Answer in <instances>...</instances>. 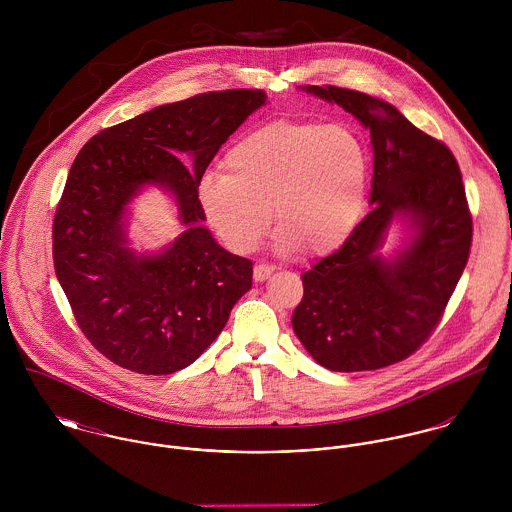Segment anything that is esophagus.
Returning <instances> with one entry per match:
<instances>
[{
  "label": "esophagus",
  "mask_w": 512,
  "mask_h": 512,
  "mask_svg": "<svg viewBox=\"0 0 512 512\" xmlns=\"http://www.w3.org/2000/svg\"><path fill=\"white\" fill-rule=\"evenodd\" d=\"M274 266L272 264H256L254 266V280L256 282H264V280H268L272 274H274Z\"/></svg>",
  "instance_id": "34e87169"
}]
</instances>
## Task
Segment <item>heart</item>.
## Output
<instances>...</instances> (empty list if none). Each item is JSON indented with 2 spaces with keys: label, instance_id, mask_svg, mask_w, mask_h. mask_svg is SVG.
I'll return each instance as SVG.
<instances>
[{
  "label": "heart",
  "instance_id": "b5f03b06",
  "mask_svg": "<svg viewBox=\"0 0 512 512\" xmlns=\"http://www.w3.org/2000/svg\"><path fill=\"white\" fill-rule=\"evenodd\" d=\"M226 173H207L197 199L209 226L236 254L266 236L272 212L284 248L325 256L347 242L365 213L370 155L347 124L276 120L240 138Z\"/></svg>",
  "mask_w": 512,
  "mask_h": 512
}]
</instances>
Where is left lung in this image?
I'll return each mask as SVG.
<instances>
[{
    "label": "left lung",
    "mask_w": 512,
    "mask_h": 512,
    "mask_svg": "<svg viewBox=\"0 0 512 512\" xmlns=\"http://www.w3.org/2000/svg\"><path fill=\"white\" fill-rule=\"evenodd\" d=\"M307 90L370 130L374 207L339 250L303 274L293 331L329 370L396 365L430 339L467 266L473 220L461 171L449 147L392 104L333 84ZM396 212L413 217L417 236L384 261L375 252Z\"/></svg>",
    "instance_id": "8db88e82"
}]
</instances>
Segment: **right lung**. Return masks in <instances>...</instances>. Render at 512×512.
Instances as JSON below:
<instances>
[{"label":"right lung","instance_id":"1","mask_svg":"<svg viewBox=\"0 0 512 512\" xmlns=\"http://www.w3.org/2000/svg\"><path fill=\"white\" fill-rule=\"evenodd\" d=\"M266 92L232 88L157 106L102 130L74 157L53 220V262L74 319L114 365L171 374L203 355L252 288V262L220 248L197 199L209 163ZM181 154H191L187 168ZM147 182L167 186L190 228L159 257L125 248L123 211Z\"/></svg>","mask_w":512,"mask_h":512}]
</instances>
